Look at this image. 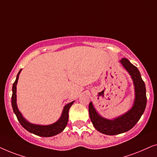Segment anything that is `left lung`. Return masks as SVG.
Listing matches in <instances>:
<instances>
[{"label": "left lung", "mask_w": 157, "mask_h": 157, "mask_svg": "<svg viewBox=\"0 0 157 157\" xmlns=\"http://www.w3.org/2000/svg\"><path fill=\"white\" fill-rule=\"evenodd\" d=\"M120 63L132 76L134 82L135 99L132 108L124 114L110 120L101 117L96 112L92 102H90L89 106L90 119L94 126L98 132L106 135L119 134L132 128L140 119L147 106L145 83L139 69L125 58H123Z\"/></svg>", "instance_id": "obj_1"}]
</instances>
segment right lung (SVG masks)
I'll return each instance as SVG.
<instances>
[{
    "instance_id": "right-lung-1",
    "label": "right lung",
    "mask_w": 157,
    "mask_h": 157,
    "mask_svg": "<svg viewBox=\"0 0 157 157\" xmlns=\"http://www.w3.org/2000/svg\"><path fill=\"white\" fill-rule=\"evenodd\" d=\"M21 70L22 69L19 71L18 74H17L16 81H15L13 84V94L11 98L13 110L15 114H16L17 119H18V121L20 122L21 126H22L25 129H26L28 132L37 135V136L43 137L53 136L62 132L64 128H65L66 125H67L68 121V111H69V109L70 107L71 106V105L74 104V101L69 103V104H66V106H64L61 117H60V119L58 120L56 122H55V123L46 126L37 125V124L29 123V121H26V120L23 118L22 114H21V113L19 111L16 104V85L17 83H18L19 74H20Z\"/></svg>"
}]
</instances>
